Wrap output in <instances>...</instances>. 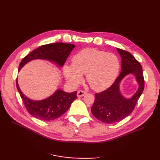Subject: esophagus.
Listing matches in <instances>:
<instances>
[{"instance_id":"obj_1","label":"esophagus","mask_w":160,"mask_h":160,"mask_svg":"<svg viewBox=\"0 0 160 160\" xmlns=\"http://www.w3.org/2000/svg\"><path fill=\"white\" fill-rule=\"evenodd\" d=\"M87 93L85 91H79L78 92H77V97H78V98H81V97H83V96H84L85 94H86Z\"/></svg>"}]
</instances>
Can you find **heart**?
Masks as SVG:
<instances>
[{
    "instance_id": "obj_1",
    "label": "heart",
    "mask_w": 160,
    "mask_h": 160,
    "mask_svg": "<svg viewBox=\"0 0 160 160\" xmlns=\"http://www.w3.org/2000/svg\"><path fill=\"white\" fill-rule=\"evenodd\" d=\"M119 61L112 53L95 49H84L72 58V65L65 64L63 75L72 87L79 85L86 74V79L95 91L109 88L117 78Z\"/></svg>"
}]
</instances>
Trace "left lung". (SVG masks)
Listing matches in <instances>:
<instances>
[{
  "mask_svg": "<svg viewBox=\"0 0 160 160\" xmlns=\"http://www.w3.org/2000/svg\"><path fill=\"white\" fill-rule=\"evenodd\" d=\"M122 58L121 72L110 88L95 94L91 113L101 122L113 123L127 118L133 111L135 104L144 89L142 67L130 52L117 48ZM129 74H133L138 84L137 92L130 98L123 96L120 92L122 80Z\"/></svg>",
  "mask_w": 160,
  "mask_h": 160,
  "instance_id": "obj_1",
  "label": "left lung"
}]
</instances>
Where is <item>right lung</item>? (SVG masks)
Segmentation results:
<instances>
[{"mask_svg": "<svg viewBox=\"0 0 160 160\" xmlns=\"http://www.w3.org/2000/svg\"><path fill=\"white\" fill-rule=\"evenodd\" d=\"M75 45L64 42H55L42 45L33 50L21 61L18 71L32 60L42 59L49 61L62 68ZM17 88L28 112L34 118L42 121L54 120L64 114L77 98V91L67 93L57 89L49 98L42 100L28 98L21 90L17 79Z\"/></svg>", "mask_w": 160, "mask_h": 160, "instance_id": "1", "label": "right lung"}]
</instances>
